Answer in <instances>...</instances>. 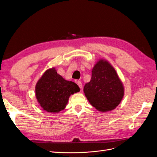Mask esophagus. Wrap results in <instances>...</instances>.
I'll list each match as a JSON object with an SVG mask.
<instances>
[{
	"label": "esophagus",
	"mask_w": 157,
	"mask_h": 157,
	"mask_svg": "<svg viewBox=\"0 0 157 157\" xmlns=\"http://www.w3.org/2000/svg\"><path fill=\"white\" fill-rule=\"evenodd\" d=\"M77 83L78 84V86H79V88L81 89L82 88V82L80 81V80H78V81H77Z\"/></svg>",
	"instance_id": "obj_1"
}]
</instances>
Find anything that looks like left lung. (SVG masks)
<instances>
[{
  "instance_id": "8db88e82",
  "label": "left lung",
  "mask_w": 157,
  "mask_h": 157,
  "mask_svg": "<svg viewBox=\"0 0 157 157\" xmlns=\"http://www.w3.org/2000/svg\"><path fill=\"white\" fill-rule=\"evenodd\" d=\"M83 90L90 103L101 112L115 109L124 95V87L117 71L104 59L94 65L91 80L84 85Z\"/></svg>"
}]
</instances>
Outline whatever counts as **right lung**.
<instances>
[{"instance_id": "obj_1", "label": "right lung", "mask_w": 157, "mask_h": 157, "mask_svg": "<svg viewBox=\"0 0 157 157\" xmlns=\"http://www.w3.org/2000/svg\"><path fill=\"white\" fill-rule=\"evenodd\" d=\"M79 91L77 84L64 79L55 67L46 70L35 86L37 101L43 110L52 113L63 110L71 95Z\"/></svg>"}]
</instances>
